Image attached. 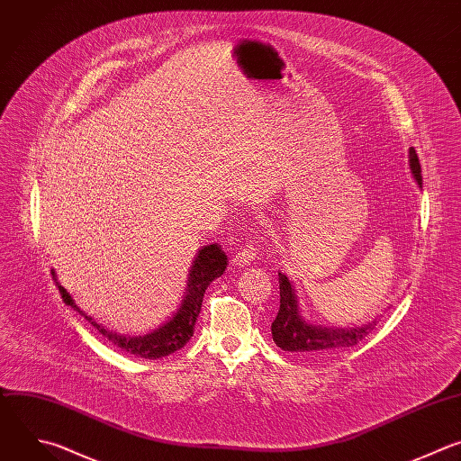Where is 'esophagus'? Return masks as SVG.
I'll use <instances>...</instances> for the list:
<instances>
[{"label":"esophagus","instance_id":"esophagus-1","mask_svg":"<svg viewBox=\"0 0 461 461\" xmlns=\"http://www.w3.org/2000/svg\"><path fill=\"white\" fill-rule=\"evenodd\" d=\"M256 259V247L254 245H245L243 249L238 250V254L232 258V265L236 267H247Z\"/></svg>","mask_w":461,"mask_h":461}]
</instances>
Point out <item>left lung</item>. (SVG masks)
<instances>
[{
    "mask_svg": "<svg viewBox=\"0 0 461 461\" xmlns=\"http://www.w3.org/2000/svg\"><path fill=\"white\" fill-rule=\"evenodd\" d=\"M409 168L421 189V167L416 156V150L409 149ZM280 276V311L278 316L274 318L270 330L272 339L282 350L289 352H334L339 348L352 347L359 343L366 334H369L375 325L376 318L365 325L357 327H323L314 325L303 318L300 298L294 284L287 278L285 274L278 272Z\"/></svg>",
    "mask_w": 461,
    "mask_h": 461,
    "instance_id": "left-lung-1",
    "label": "left lung"
}]
</instances>
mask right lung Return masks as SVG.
Segmentation results:
<instances>
[{"label":"right lung","mask_w":461,"mask_h":461,"mask_svg":"<svg viewBox=\"0 0 461 461\" xmlns=\"http://www.w3.org/2000/svg\"><path fill=\"white\" fill-rule=\"evenodd\" d=\"M227 256L221 250V245L212 243V245H203L189 270V280H187V289L185 294H183V300L179 303V309L172 314V318L165 323H161L158 329L143 334V336H127V334H118L114 330L105 329L102 323L95 321L90 316H86L72 300V296L67 293L65 287L58 282L56 272H52V278L58 284L59 294L65 302V305H70L74 311H77L85 320L96 327L111 343L116 347L138 356V357H147V359H158L163 356L172 354L174 350H179L183 345H185L191 336L194 334V325L202 311V302L207 287L220 278V276L227 268Z\"/></svg>","instance_id":"obj_1"}]
</instances>
